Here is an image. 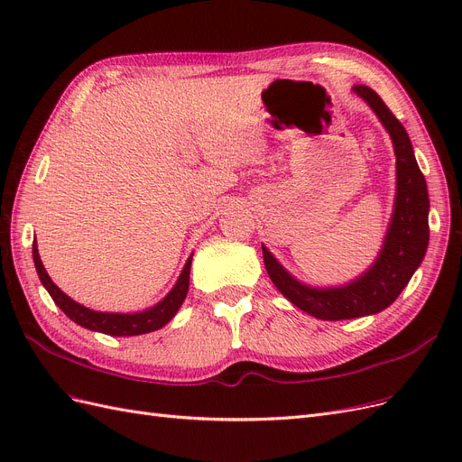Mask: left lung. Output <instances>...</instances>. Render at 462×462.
I'll list each match as a JSON object with an SVG mask.
<instances>
[{
  "label": "left lung",
  "mask_w": 462,
  "mask_h": 462,
  "mask_svg": "<svg viewBox=\"0 0 462 462\" xmlns=\"http://www.w3.org/2000/svg\"><path fill=\"white\" fill-rule=\"evenodd\" d=\"M355 92L368 102L389 131L397 156L395 212L380 256L353 283L335 289H312L291 277L268 253V248L262 246L265 270L273 285L300 310L321 319H351L387 309L420 265L430 239L426 179L416 163L407 131L370 87L356 85Z\"/></svg>",
  "instance_id": "obj_1"
}]
</instances>
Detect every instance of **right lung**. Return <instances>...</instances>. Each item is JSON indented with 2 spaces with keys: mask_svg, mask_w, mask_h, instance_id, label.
Returning <instances> with one entry per match:
<instances>
[{
  "mask_svg": "<svg viewBox=\"0 0 462 462\" xmlns=\"http://www.w3.org/2000/svg\"><path fill=\"white\" fill-rule=\"evenodd\" d=\"M32 258H34V265H36V272H38L42 285L48 289L50 297L65 312L67 318H71L75 324H79L82 328L92 329V331H100L106 335H116V337H123V335H143V333H150V331H156V329L163 328L167 321H170L177 314L180 304H183V300L187 297L190 262H192V256H190L170 295H167L162 302H158L156 306H152V309H148L144 312H136V314H109V312H96V310L85 309L82 304L75 302L73 299H69L46 273L44 263H42L40 254H38L36 241L32 243Z\"/></svg>",
  "mask_w": 462,
  "mask_h": 462,
  "instance_id": "1",
  "label": "right lung"
}]
</instances>
